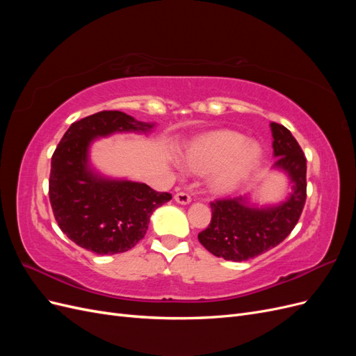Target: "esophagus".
<instances>
[{
	"instance_id": "1",
	"label": "esophagus",
	"mask_w": 356,
	"mask_h": 356,
	"mask_svg": "<svg viewBox=\"0 0 356 356\" xmlns=\"http://www.w3.org/2000/svg\"><path fill=\"white\" fill-rule=\"evenodd\" d=\"M174 199H175V202H178V203H181V204H187V203L191 202V197L187 195V193H184V191L177 193V195L174 196Z\"/></svg>"
}]
</instances>
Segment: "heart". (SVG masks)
Here are the masks:
<instances>
[{
  "instance_id": "heart-1",
  "label": "heart",
  "mask_w": 356,
  "mask_h": 356,
  "mask_svg": "<svg viewBox=\"0 0 356 356\" xmlns=\"http://www.w3.org/2000/svg\"><path fill=\"white\" fill-rule=\"evenodd\" d=\"M186 163L196 172H209L212 191L232 193L252 174L260 163L261 149L257 143L233 131H215L202 135L186 149Z\"/></svg>"
}]
</instances>
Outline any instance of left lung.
<instances>
[{"instance_id": "8db88e82", "label": "left lung", "mask_w": 356, "mask_h": 356, "mask_svg": "<svg viewBox=\"0 0 356 356\" xmlns=\"http://www.w3.org/2000/svg\"><path fill=\"white\" fill-rule=\"evenodd\" d=\"M270 129L276 157L273 168L289 177L293 191L277 207L255 208L242 196L211 202V222L197 238L215 257L250 260L277 246L298 222L306 202V157L285 126L270 123Z\"/></svg>"}]
</instances>
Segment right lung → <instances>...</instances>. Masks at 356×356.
<instances>
[{"mask_svg": "<svg viewBox=\"0 0 356 356\" xmlns=\"http://www.w3.org/2000/svg\"><path fill=\"white\" fill-rule=\"evenodd\" d=\"M154 124L122 111H101L74 122L51 156L49 197L53 215L68 238L90 252L120 254L141 241L152 213L172 199L141 182L96 175L89 145L114 132H147Z\"/></svg>", "mask_w": 356, "mask_h": 356, "instance_id": "add662e5", "label": "right lung"}]
</instances>
